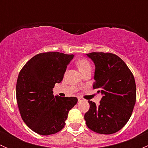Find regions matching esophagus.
Returning <instances> with one entry per match:
<instances>
[{
	"instance_id": "obj_1",
	"label": "esophagus",
	"mask_w": 148,
	"mask_h": 148,
	"mask_svg": "<svg viewBox=\"0 0 148 148\" xmlns=\"http://www.w3.org/2000/svg\"><path fill=\"white\" fill-rule=\"evenodd\" d=\"M82 99V98L81 97H78V101H79V102H80Z\"/></svg>"
}]
</instances>
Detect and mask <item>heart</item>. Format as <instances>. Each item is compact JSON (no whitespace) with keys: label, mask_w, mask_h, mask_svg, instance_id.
<instances>
[{"label":"heart","mask_w":148,"mask_h":148,"mask_svg":"<svg viewBox=\"0 0 148 148\" xmlns=\"http://www.w3.org/2000/svg\"><path fill=\"white\" fill-rule=\"evenodd\" d=\"M77 67L81 71L82 74L86 72L87 71H91L92 70V66L89 61L86 59H81L77 62Z\"/></svg>","instance_id":"1"}]
</instances>
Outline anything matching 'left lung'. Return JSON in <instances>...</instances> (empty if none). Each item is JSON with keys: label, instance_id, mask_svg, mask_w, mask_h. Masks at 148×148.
I'll return each mask as SVG.
<instances>
[{"label": "left lung", "instance_id": "1", "mask_svg": "<svg viewBox=\"0 0 148 148\" xmlns=\"http://www.w3.org/2000/svg\"><path fill=\"white\" fill-rule=\"evenodd\" d=\"M95 65L93 89L102 97L99 105L88 101L89 110L84 114L91 130L110 135L120 130L132 115L136 102L135 78L126 64L112 53H87Z\"/></svg>", "mask_w": 148, "mask_h": 148}]
</instances>
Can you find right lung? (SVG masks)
<instances>
[{
	"label": "right lung",
	"instance_id": "obj_1",
	"mask_svg": "<svg viewBox=\"0 0 148 148\" xmlns=\"http://www.w3.org/2000/svg\"><path fill=\"white\" fill-rule=\"evenodd\" d=\"M73 54L46 52L31 58L19 72L16 99L22 120L34 132L49 135L64 128L77 97L53 95L56 83L63 79Z\"/></svg>",
	"mask_w": 148,
	"mask_h": 148
}]
</instances>
